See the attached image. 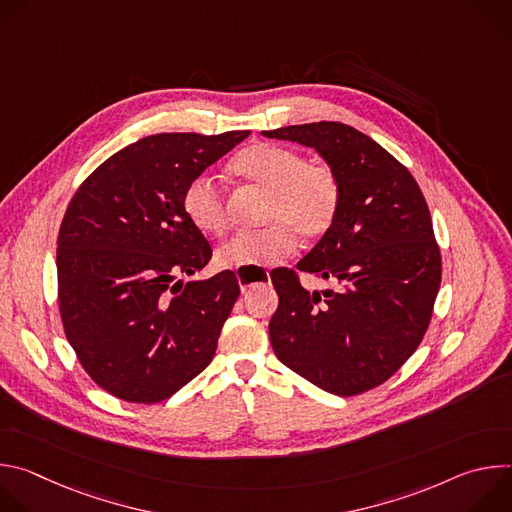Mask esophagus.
I'll return each mask as SVG.
<instances>
[{
	"label": "esophagus",
	"instance_id": "obj_1",
	"mask_svg": "<svg viewBox=\"0 0 512 512\" xmlns=\"http://www.w3.org/2000/svg\"><path fill=\"white\" fill-rule=\"evenodd\" d=\"M265 277H269V271H263V279H265ZM237 279H239V285H241V291H243V294H245V291L253 285V283H251V279H249L245 273H237Z\"/></svg>",
	"mask_w": 512,
	"mask_h": 512
}]
</instances>
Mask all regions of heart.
I'll use <instances>...</instances> for the list:
<instances>
[{
	"mask_svg": "<svg viewBox=\"0 0 512 512\" xmlns=\"http://www.w3.org/2000/svg\"><path fill=\"white\" fill-rule=\"evenodd\" d=\"M231 172L265 190L261 218L255 231H241L218 249L223 267L267 265L289 257L296 234L314 241L324 237L340 212L342 186L336 172L318 162H306L298 152L279 143L257 141L241 150ZM182 210L190 225L204 235H223L229 225L227 194L210 176H198L184 188Z\"/></svg>",
	"mask_w": 512,
	"mask_h": 512,
	"instance_id": "heart-1",
	"label": "heart"
}]
</instances>
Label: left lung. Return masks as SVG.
Here are the masks:
<instances>
[{
    "instance_id": "left-lung-1",
    "label": "left lung",
    "mask_w": 512,
    "mask_h": 512,
    "mask_svg": "<svg viewBox=\"0 0 512 512\" xmlns=\"http://www.w3.org/2000/svg\"><path fill=\"white\" fill-rule=\"evenodd\" d=\"M314 148L336 172V223L298 263L271 273L275 356L316 387L352 397L391 379L421 344L442 283V253L411 172L369 135L338 121L263 131ZM332 278L308 292L299 271Z\"/></svg>"
}]
</instances>
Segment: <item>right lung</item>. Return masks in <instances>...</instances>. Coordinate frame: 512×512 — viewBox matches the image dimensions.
Listing matches in <instances>:
<instances>
[{
	"instance_id": "obj_1",
	"label": "right lung",
	"mask_w": 512,
	"mask_h": 512,
	"mask_svg": "<svg viewBox=\"0 0 512 512\" xmlns=\"http://www.w3.org/2000/svg\"><path fill=\"white\" fill-rule=\"evenodd\" d=\"M249 131L158 133L105 160L70 198L58 231V310L81 367L107 393L152 405L214 356L241 289L182 210L188 182Z\"/></svg>"
}]
</instances>
